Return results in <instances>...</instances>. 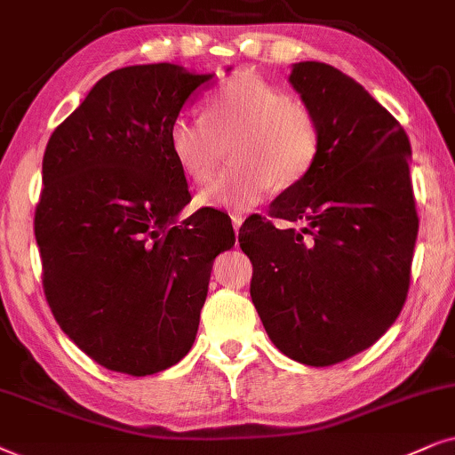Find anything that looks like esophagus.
Instances as JSON below:
<instances>
[{"label": "esophagus", "mask_w": 455, "mask_h": 455, "mask_svg": "<svg viewBox=\"0 0 455 455\" xmlns=\"http://www.w3.org/2000/svg\"><path fill=\"white\" fill-rule=\"evenodd\" d=\"M231 222H233V228H235V233H239L241 224H243V216H241V214H231Z\"/></svg>", "instance_id": "1"}]
</instances>
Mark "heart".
<instances>
[{"label":"heart","instance_id":"b5f03b06","mask_svg":"<svg viewBox=\"0 0 455 455\" xmlns=\"http://www.w3.org/2000/svg\"><path fill=\"white\" fill-rule=\"evenodd\" d=\"M233 137L231 162L237 166L199 193L197 204L204 208L250 210L272 185H298L320 149L314 114L256 75H237L218 84L208 97L205 118H174L168 149L187 179L205 183L216 171L218 141Z\"/></svg>","mask_w":455,"mask_h":455}]
</instances>
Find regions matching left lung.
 <instances>
[{
    "label": "left lung",
    "mask_w": 455,
    "mask_h": 455,
    "mask_svg": "<svg viewBox=\"0 0 455 455\" xmlns=\"http://www.w3.org/2000/svg\"><path fill=\"white\" fill-rule=\"evenodd\" d=\"M289 83L314 114L312 171L239 243L251 259V301L270 341L291 360L331 366L385 335L410 287L418 214L410 139L354 78L324 62L293 64Z\"/></svg>",
    "instance_id": "left-lung-1"
}]
</instances>
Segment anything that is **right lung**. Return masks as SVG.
I'll list each match as a JSON object with an SVG mask.
<instances>
[{
  "label": "right lung",
  "mask_w": 455,
  "mask_h": 455,
  "mask_svg": "<svg viewBox=\"0 0 455 455\" xmlns=\"http://www.w3.org/2000/svg\"><path fill=\"white\" fill-rule=\"evenodd\" d=\"M214 75L126 66L95 83L52 132L35 239L60 329L108 371L145 377L196 341L212 262L235 245L227 218L191 202L168 129Z\"/></svg>",
  "instance_id": "obj_1"
}]
</instances>
